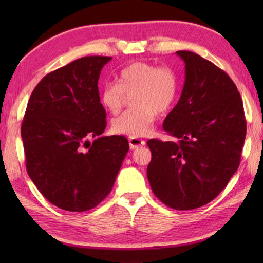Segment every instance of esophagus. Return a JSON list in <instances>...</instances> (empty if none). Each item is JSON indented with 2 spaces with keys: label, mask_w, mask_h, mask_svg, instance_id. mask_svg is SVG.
<instances>
[{
  "label": "esophagus",
  "mask_w": 263,
  "mask_h": 263,
  "mask_svg": "<svg viewBox=\"0 0 263 263\" xmlns=\"http://www.w3.org/2000/svg\"><path fill=\"white\" fill-rule=\"evenodd\" d=\"M128 143H130V148L132 150H135L139 147L144 146V144H146V141L142 140V139H139V138H130L128 139Z\"/></svg>",
  "instance_id": "obj_1"
}]
</instances>
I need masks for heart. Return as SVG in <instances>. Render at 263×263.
Listing matches in <instances>:
<instances>
[{
	"mask_svg": "<svg viewBox=\"0 0 263 263\" xmlns=\"http://www.w3.org/2000/svg\"><path fill=\"white\" fill-rule=\"evenodd\" d=\"M178 92V77L171 66L133 62L122 69L117 82L106 83L100 90V102L110 114H117L130 98L132 107L111 122L119 135L144 137L152 131L156 113L165 114L174 105Z\"/></svg>",
	"mask_w": 263,
	"mask_h": 263,
	"instance_id": "obj_1",
	"label": "heart"
}]
</instances>
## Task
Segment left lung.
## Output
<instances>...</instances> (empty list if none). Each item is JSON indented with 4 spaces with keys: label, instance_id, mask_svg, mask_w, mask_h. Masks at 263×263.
Masks as SVG:
<instances>
[{
    "label": "left lung",
    "instance_id": "left-lung-1",
    "mask_svg": "<svg viewBox=\"0 0 263 263\" xmlns=\"http://www.w3.org/2000/svg\"><path fill=\"white\" fill-rule=\"evenodd\" d=\"M176 54L185 63V82L163 126L178 141L150 139L147 176L164 204L191 210L214 200L237 171L247 121L241 95L225 71L193 52Z\"/></svg>",
    "mask_w": 263,
    "mask_h": 263
}]
</instances>
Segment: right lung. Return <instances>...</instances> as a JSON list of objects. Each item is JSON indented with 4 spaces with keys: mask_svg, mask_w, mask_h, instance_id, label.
I'll use <instances>...</instances> for the list:
<instances>
[{
    "mask_svg": "<svg viewBox=\"0 0 263 263\" xmlns=\"http://www.w3.org/2000/svg\"><path fill=\"white\" fill-rule=\"evenodd\" d=\"M110 57H85L48 73L33 89L21 124L28 175L44 197L68 211L98 205L128 150L106 127L98 79ZM95 137L90 143L88 139Z\"/></svg>",
    "mask_w": 263,
    "mask_h": 263,
    "instance_id": "add662e5",
    "label": "right lung"
}]
</instances>
